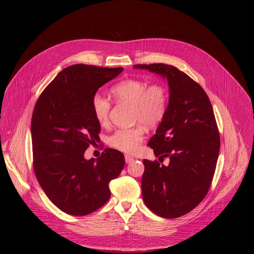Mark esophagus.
<instances>
[{
    "label": "esophagus",
    "mask_w": 254,
    "mask_h": 254,
    "mask_svg": "<svg viewBox=\"0 0 254 254\" xmlns=\"http://www.w3.org/2000/svg\"><path fill=\"white\" fill-rule=\"evenodd\" d=\"M125 160H126V163H127V164H129V163H131L134 159H133V157H131V156H129V155H126V156H125Z\"/></svg>",
    "instance_id": "34e87169"
}]
</instances>
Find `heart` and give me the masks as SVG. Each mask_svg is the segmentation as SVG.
<instances>
[{
  "label": "heart",
  "mask_w": 254,
  "mask_h": 254,
  "mask_svg": "<svg viewBox=\"0 0 254 254\" xmlns=\"http://www.w3.org/2000/svg\"><path fill=\"white\" fill-rule=\"evenodd\" d=\"M117 102L129 104L132 107V122L140 123L147 127H155L164 120L168 110V92L161 84L149 85L138 79H126L115 84L111 89ZM95 120L101 126L108 122L112 104L105 97L95 94L91 101ZM143 139L141 127L117 129L108 142L114 148L126 153H133Z\"/></svg>",
  "instance_id": "heart-1"
}]
</instances>
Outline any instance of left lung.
<instances>
[{
    "mask_svg": "<svg viewBox=\"0 0 254 254\" xmlns=\"http://www.w3.org/2000/svg\"><path fill=\"white\" fill-rule=\"evenodd\" d=\"M168 80L164 120L149 141L159 161L143 160L141 194L146 206L163 218H178L206 196L220 150V136L209 97L184 72L172 65L137 64Z\"/></svg>",
    "mask_w": 254,
    "mask_h": 254,
    "instance_id": "8db88e82",
    "label": "left lung"
}]
</instances>
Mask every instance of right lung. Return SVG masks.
<instances>
[{
	"instance_id": "1",
	"label": "right lung",
	"mask_w": 254,
	"mask_h": 254,
	"mask_svg": "<svg viewBox=\"0 0 254 254\" xmlns=\"http://www.w3.org/2000/svg\"><path fill=\"white\" fill-rule=\"evenodd\" d=\"M123 70L68 66L35 104L31 123L34 172L50 201L67 214L85 216L103 206L111 197L108 184L125 167V156L114 149H106L96 160L84 158L100 132L92 97Z\"/></svg>"
}]
</instances>
